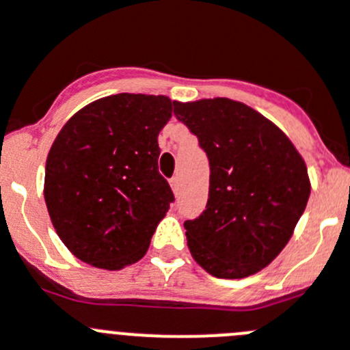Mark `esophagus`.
<instances>
[{"instance_id":"esophagus-1","label":"esophagus","mask_w":350,"mask_h":350,"mask_svg":"<svg viewBox=\"0 0 350 350\" xmlns=\"http://www.w3.org/2000/svg\"><path fill=\"white\" fill-rule=\"evenodd\" d=\"M170 185H172L173 191L177 192L178 187H180V178H178V177H172V178H170Z\"/></svg>"}]
</instances>
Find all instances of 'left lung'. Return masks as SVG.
I'll list each match as a JSON object with an SVG mask.
<instances>
[{
    "label": "left lung",
    "instance_id": "left-lung-1",
    "mask_svg": "<svg viewBox=\"0 0 350 350\" xmlns=\"http://www.w3.org/2000/svg\"><path fill=\"white\" fill-rule=\"evenodd\" d=\"M210 163L206 208L185 220L194 260L222 280L267 267L290 241L310 194L307 166L280 128L241 102H173Z\"/></svg>",
    "mask_w": 350,
    "mask_h": 350
}]
</instances>
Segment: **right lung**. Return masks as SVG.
Segmentation results:
<instances>
[{
	"instance_id": "1",
	"label": "right lung",
	"mask_w": 350,
	"mask_h": 350,
	"mask_svg": "<svg viewBox=\"0 0 350 350\" xmlns=\"http://www.w3.org/2000/svg\"><path fill=\"white\" fill-rule=\"evenodd\" d=\"M168 97L118 94L70 118L51 146L44 201L59 238L79 260L118 271L146 255L175 201L158 172Z\"/></svg>"
}]
</instances>
